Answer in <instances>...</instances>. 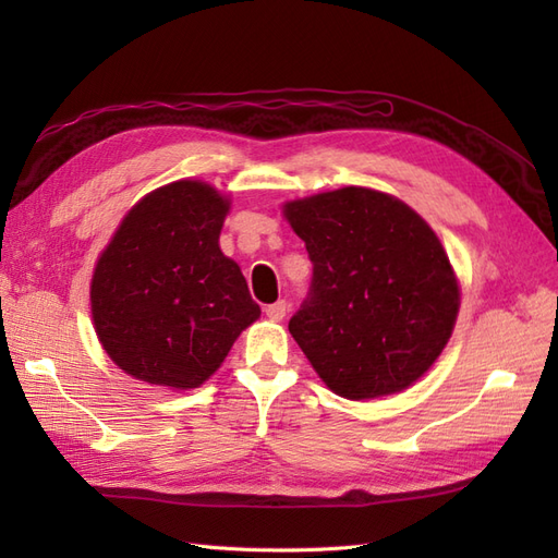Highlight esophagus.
<instances>
[{
  "mask_svg": "<svg viewBox=\"0 0 558 558\" xmlns=\"http://www.w3.org/2000/svg\"><path fill=\"white\" fill-rule=\"evenodd\" d=\"M286 312H289V305H286V300H279L275 302V305H267L265 307V314L269 320H281L286 316Z\"/></svg>",
  "mask_w": 558,
  "mask_h": 558,
  "instance_id": "obj_1",
  "label": "esophagus"
}]
</instances>
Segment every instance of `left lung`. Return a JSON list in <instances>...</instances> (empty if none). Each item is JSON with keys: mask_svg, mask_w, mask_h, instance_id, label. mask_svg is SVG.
Here are the masks:
<instances>
[{"mask_svg": "<svg viewBox=\"0 0 558 558\" xmlns=\"http://www.w3.org/2000/svg\"><path fill=\"white\" fill-rule=\"evenodd\" d=\"M283 216L314 265L289 330L318 377L349 400L412 386L442 353L461 305L430 226L359 185L286 202Z\"/></svg>", "mask_w": 558, "mask_h": 558, "instance_id": "left-lung-1", "label": "left lung"}]
</instances>
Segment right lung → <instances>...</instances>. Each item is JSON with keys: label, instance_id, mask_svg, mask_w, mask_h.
<instances>
[{"label": "right lung", "instance_id": "obj_1", "mask_svg": "<svg viewBox=\"0 0 558 558\" xmlns=\"http://www.w3.org/2000/svg\"><path fill=\"white\" fill-rule=\"evenodd\" d=\"M230 202L205 181H174L134 205L97 260L95 332L134 379L197 388L260 316L240 265L218 246Z\"/></svg>", "mask_w": 558, "mask_h": 558}]
</instances>
